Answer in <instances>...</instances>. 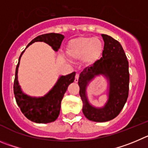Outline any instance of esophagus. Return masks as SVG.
<instances>
[{
	"mask_svg": "<svg viewBox=\"0 0 148 148\" xmlns=\"http://www.w3.org/2000/svg\"><path fill=\"white\" fill-rule=\"evenodd\" d=\"M78 80H79V74H76V75H75V79H74V82H78Z\"/></svg>",
	"mask_w": 148,
	"mask_h": 148,
	"instance_id": "34e87169",
	"label": "esophagus"
}]
</instances>
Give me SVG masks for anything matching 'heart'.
<instances>
[{"label": "heart", "instance_id": "heart-1", "mask_svg": "<svg viewBox=\"0 0 148 148\" xmlns=\"http://www.w3.org/2000/svg\"><path fill=\"white\" fill-rule=\"evenodd\" d=\"M103 51V43L99 38L94 37H79L69 41L66 53L73 60H82L86 64H93L101 57Z\"/></svg>", "mask_w": 148, "mask_h": 148}]
</instances>
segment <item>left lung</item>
<instances>
[{
    "instance_id": "1",
    "label": "left lung",
    "mask_w": 148,
    "mask_h": 148,
    "mask_svg": "<svg viewBox=\"0 0 148 148\" xmlns=\"http://www.w3.org/2000/svg\"><path fill=\"white\" fill-rule=\"evenodd\" d=\"M102 37L105 42L102 58L84 69L78 80L82 112L88 119L99 122L110 121L119 115L128 97L130 79L128 61L121 44L107 34H102ZM99 74H104L110 82L109 101L102 109L90 106L85 94L87 82Z\"/></svg>"
}]
</instances>
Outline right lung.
<instances>
[{
	"instance_id": "add662e5",
	"label": "right lung",
	"mask_w": 148,
	"mask_h": 148,
	"mask_svg": "<svg viewBox=\"0 0 148 148\" xmlns=\"http://www.w3.org/2000/svg\"><path fill=\"white\" fill-rule=\"evenodd\" d=\"M63 39L64 36L57 33L41 34L29 42L27 47L33 42L41 41L46 42L50 45L54 50L58 51ZM23 51H22L20 56L15 70L13 90L16 102L19 106L21 112L29 120L37 123H49L54 122L59 116L61 101L67 90L68 87L74 81L75 72H72L66 76H61L54 88L43 97L33 98L29 97L21 91L18 82V66Z\"/></svg>"
}]
</instances>
